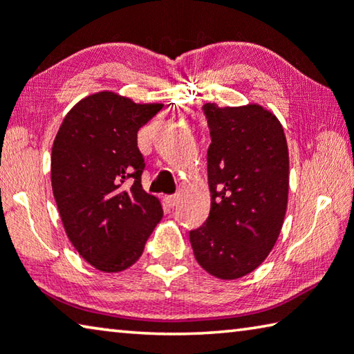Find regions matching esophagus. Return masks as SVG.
<instances>
[{"instance_id":"esophagus-1","label":"esophagus","mask_w":354,"mask_h":354,"mask_svg":"<svg viewBox=\"0 0 354 354\" xmlns=\"http://www.w3.org/2000/svg\"><path fill=\"white\" fill-rule=\"evenodd\" d=\"M178 200H179L178 195H167V197H165V203H167L168 206H170V207H173V206H176Z\"/></svg>"}]
</instances>
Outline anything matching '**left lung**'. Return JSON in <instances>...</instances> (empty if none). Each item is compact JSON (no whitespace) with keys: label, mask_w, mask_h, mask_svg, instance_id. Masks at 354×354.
Returning <instances> with one entry per match:
<instances>
[{"label":"left lung","mask_w":354,"mask_h":354,"mask_svg":"<svg viewBox=\"0 0 354 354\" xmlns=\"http://www.w3.org/2000/svg\"><path fill=\"white\" fill-rule=\"evenodd\" d=\"M209 127L211 209L189 233L198 265L233 280L257 269L272 250L288 201V147L283 127L257 104H205Z\"/></svg>","instance_id":"8db88e82"}]
</instances>
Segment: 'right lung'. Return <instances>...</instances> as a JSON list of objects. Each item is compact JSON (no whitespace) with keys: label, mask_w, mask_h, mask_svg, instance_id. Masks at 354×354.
Listing matches in <instances>:
<instances>
[{"label":"right lung","mask_w":354,"mask_h":354,"mask_svg":"<svg viewBox=\"0 0 354 354\" xmlns=\"http://www.w3.org/2000/svg\"><path fill=\"white\" fill-rule=\"evenodd\" d=\"M162 104L102 91L66 115L52 148V189L66 234L99 271L120 272L143 254L164 211L142 187L138 129Z\"/></svg>","instance_id":"obj_1"}]
</instances>
